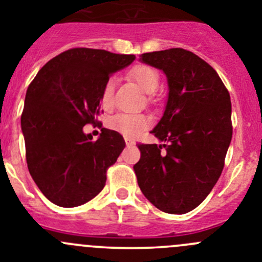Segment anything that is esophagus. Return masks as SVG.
I'll return each mask as SVG.
<instances>
[{
    "label": "esophagus",
    "mask_w": 262,
    "mask_h": 262,
    "mask_svg": "<svg viewBox=\"0 0 262 262\" xmlns=\"http://www.w3.org/2000/svg\"><path fill=\"white\" fill-rule=\"evenodd\" d=\"M125 143H126V146H134L136 145V142H134L133 139H130V138H125Z\"/></svg>",
    "instance_id": "34e87169"
}]
</instances>
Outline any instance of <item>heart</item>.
Wrapping results in <instances>:
<instances>
[{
  "mask_svg": "<svg viewBox=\"0 0 262 262\" xmlns=\"http://www.w3.org/2000/svg\"><path fill=\"white\" fill-rule=\"evenodd\" d=\"M128 77L132 81L136 82L139 89L145 92L146 94H154L160 85V76L154 67L147 64H136L132 67L128 72ZM115 90V79L107 80L102 89L101 103L104 108L112 106ZM151 121L146 115H129L119 114L108 120V126L112 130L123 134L128 138H136L143 130L150 126Z\"/></svg>",
  "mask_w": 262,
  "mask_h": 262,
  "instance_id": "1",
  "label": "heart"
}]
</instances>
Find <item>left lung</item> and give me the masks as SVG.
Listing matches in <instances>:
<instances>
[{
  "label": "left lung",
  "mask_w": 262,
  "mask_h": 262,
  "mask_svg": "<svg viewBox=\"0 0 262 262\" xmlns=\"http://www.w3.org/2000/svg\"><path fill=\"white\" fill-rule=\"evenodd\" d=\"M139 60L165 73L169 93L151 130L163 145H138V186L160 211L187 213L208 196L224 169L233 136L230 94L216 71L185 49L145 53Z\"/></svg>",
  "instance_id": "1"
}]
</instances>
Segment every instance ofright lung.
Masks as SVG:
<instances>
[{
  "mask_svg": "<svg viewBox=\"0 0 262 262\" xmlns=\"http://www.w3.org/2000/svg\"><path fill=\"white\" fill-rule=\"evenodd\" d=\"M136 59L99 49L75 48L49 60L27 89L21 114L28 170L54 204L72 208L97 196L106 172L125 147L123 136L103 128L93 141L110 76Z\"/></svg>",
  "mask_w": 262,
  "mask_h": 262,
  "instance_id": "right-lung-1",
  "label": "right lung"
}]
</instances>
